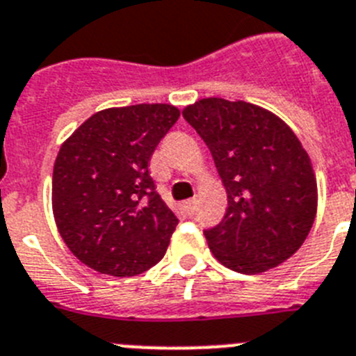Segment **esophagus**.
Returning a JSON list of instances; mask_svg holds the SVG:
<instances>
[{"instance_id":"1","label":"esophagus","mask_w":356,"mask_h":356,"mask_svg":"<svg viewBox=\"0 0 356 356\" xmlns=\"http://www.w3.org/2000/svg\"><path fill=\"white\" fill-rule=\"evenodd\" d=\"M182 208H184V211H186L188 215H193L197 209V200L195 199L184 200V202H182Z\"/></svg>"}]
</instances>
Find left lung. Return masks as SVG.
Returning <instances> with one entry per match:
<instances>
[{"label": "left lung", "instance_id": "left-lung-1", "mask_svg": "<svg viewBox=\"0 0 356 356\" xmlns=\"http://www.w3.org/2000/svg\"><path fill=\"white\" fill-rule=\"evenodd\" d=\"M182 116L208 145L227 209L204 231L224 267L259 274L290 258L307 240L317 213L310 156L280 116L236 100L202 98Z\"/></svg>", "mask_w": 356, "mask_h": 356}]
</instances>
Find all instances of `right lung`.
<instances>
[{
	"label": "right lung",
	"mask_w": 356,
	"mask_h": 356,
	"mask_svg": "<svg viewBox=\"0 0 356 356\" xmlns=\"http://www.w3.org/2000/svg\"><path fill=\"white\" fill-rule=\"evenodd\" d=\"M181 111L170 104L109 107L60 145L51 208L75 258L100 274L136 276L168 249L177 216L156 191L148 161Z\"/></svg>",
	"instance_id": "add662e5"
}]
</instances>
